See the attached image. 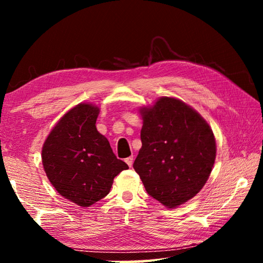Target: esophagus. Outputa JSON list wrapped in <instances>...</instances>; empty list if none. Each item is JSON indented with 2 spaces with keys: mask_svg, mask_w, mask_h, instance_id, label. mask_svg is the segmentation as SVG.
Returning <instances> with one entry per match:
<instances>
[{
  "mask_svg": "<svg viewBox=\"0 0 263 263\" xmlns=\"http://www.w3.org/2000/svg\"><path fill=\"white\" fill-rule=\"evenodd\" d=\"M125 162L127 163L128 167H132V164H133V157L126 158V159H125Z\"/></svg>",
  "mask_w": 263,
  "mask_h": 263,
  "instance_id": "34e87169",
  "label": "esophagus"
}]
</instances>
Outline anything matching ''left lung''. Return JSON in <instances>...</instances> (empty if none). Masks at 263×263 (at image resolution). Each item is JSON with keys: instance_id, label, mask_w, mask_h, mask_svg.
<instances>
[{"instance_id": "obj_1", "label": "left lung", "mask_w": 263, "mask_h": 263, "mask_svg": "<svg viewBox=\"0 0 263 263\" xmlns=\"http://www.w3.org/2000/svg\"><path fill=\"white\" fill-rule=\"evenodd\" d=\"M141 148L133 163L149 196L168 209L184 204L206 183L216 139L197 111L174 97L140 108Z\"/></svg>"}]
</instances>
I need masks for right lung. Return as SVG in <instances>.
<instances>
[{"mask_svg":"<svg viewBox=\"0 0 263 263\" xmlns=\"http://www.w3.org/2000/svg\"><path fill=\"white\" fill-rule=\"evenodd\" d=\"M100 108L80 103L66 112L47 136L42 161L47 179L62 197L87 208L105 197L127 164L116 158L96 128Z\"/></svg>","mask_w":263,"mask_h":263,"instance_id":"add662e5","label":"right lung"}]
</instances>
